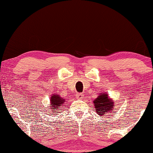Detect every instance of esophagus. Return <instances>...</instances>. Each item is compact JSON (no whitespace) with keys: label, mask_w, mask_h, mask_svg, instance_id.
Returning <instances> with one entry per match:
<instances>
[{"label":"esophagus","mask_w":153,"mask_h":153,"mask_svg":"<svg viewBox=\"0 0 153 153\" xmlns=\"http://www.w3.org/2000/svg\"><path fill=\"white\" fill-rule=\"evenodd\" d=\"M76 97L77 99H82V98H84V95L81 94V93H79V94H76Z\"/></svg>","instance_id":"esophagus-1"}]
</instances>
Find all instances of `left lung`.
<instances>
[{"label": "left lung", "instance_id": "8db88e82", "mask_svg": "<svg viewBox=\"0 0 153 153\" xmlns=\"http://www.w3.org/2000/svg\"><path fill=\"white\" fill-rule=\"evenodd\" d=\"M93 103L95 108L94 110L100 116L105 115L107 113L113 112V111L115 110V101L110 98L107 93H100L97 98L93 101Z\"/></svg>", "mask_w": 153, "mask_h": 153}]
</instances>
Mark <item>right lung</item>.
Wrapping results in <instances>:
<instances>
[{
  "label": "right lung",
  "instance_id": "obj_1",
  "mask_svg": "<svg viewBox=\"0 0 153 153\" xmlns=\"http://www.w3.org/2000/svg\"><path fill=\"white\" fill-rule=\"evenodd\" d=\"M65 98H62L60 97V95L54 94L51 96V105H50V108L52 113L53 114L55 113V112L59 110L60 111V107H61L65 102ZM57 113H59L57 111ZM57 115V114H56Z\"/></svg>",
  "mask_w": 153,
  "mask_h": 153
}]
</instances>
